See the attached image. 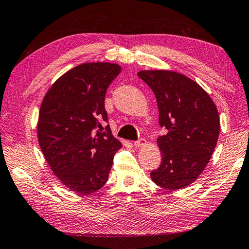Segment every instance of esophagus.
Wrapping results in <instances>:
<instances>
[{"label": "esophagus", "instance_id": "1", "mask_svg": "<svg viewBox=\"0 0 249 249\" xmlns=\"http://www.w3.org/2000/svg\"><path fill=\"white\" fill-rule=\"evenodd\" d=\"M147 143V141H145V139H143V138H141V139H139V140H137V141H135L134 142V145L136 148H141V147H143V145Z\"/></svg>", "mask_w": 249, "mask_h": 249}]
</instances>
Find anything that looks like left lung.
Returning a JSON list of instances; mask_svg holds the SVG:
<instances>
[{"mask_svg":"<svg viewBox=\"0 0 249 249\" xmlns=\"http://www.w3.org/2000/svg\"><path fill=\"white\" fill-rule=\"evenodd\" d=\"M153 90L159 122L167 133L158 138L162 163L151 172L160 188L188 187L205 169L216 148L220 120L215 102L196 82L168 70L137 73Z\"/></svg>","mask_w":249,"mask_h":249,"instance_id":"obj_1","label":"left lung"}]
</instances>
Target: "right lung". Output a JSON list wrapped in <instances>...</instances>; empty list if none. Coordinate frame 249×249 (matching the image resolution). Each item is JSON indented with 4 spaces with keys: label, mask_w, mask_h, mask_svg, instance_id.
Instances as JSON below:
<instances>
[{
    "label": "right lung",
    "mask_w": 249,
    "mask_h": 249,
    "mask_svg": "<svg viewBox=\"0 0 249 249\" xmlns=\"http://www.w3.org/2000/svg\"><path fill=\"white\" fill-rule=\"evenodd\" d=\"M121 66L82 63L66 72L44 96L37 121V140L56 177L81 196L94 193L108 181L120 141L108 121L105 97Z\"/></svg>",
    "instance_id": "1"
}]
</instances>
